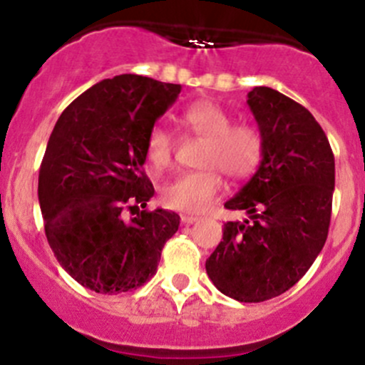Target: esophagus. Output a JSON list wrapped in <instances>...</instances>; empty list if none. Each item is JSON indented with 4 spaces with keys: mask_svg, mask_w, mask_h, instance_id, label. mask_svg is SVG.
<instances>
[{
    "mask_svg": "<svg viewBox=\"0 0 365 365\" xmlns=\"http://www.w3.org/2000/svg\"><path fill=\"white\" fill-rule=\"evenodd\" d=\"M200 217H194V215H182V222L183 224H187V226H189V224H196V222H200Z\"/></svg>",
    "mask_w": 365,
    "mask_h": 365,
    "instance_id": "esophagus-1",
    "label": "esophagus"
}]
</instances>
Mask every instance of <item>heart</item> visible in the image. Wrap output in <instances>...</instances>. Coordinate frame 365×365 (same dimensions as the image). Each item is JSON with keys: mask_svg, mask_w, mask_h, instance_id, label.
I'll return each instance as SVG.
<instances>
[{"mask_svg": "<svg viewBox=\"0 0 365 365\" xmlns=\"http://www.w3.org/2000/svg\"><path fill=\"white\" fill-rule=\"evenodd\" d=\"M187 132L203 138L206 145L200 157L197 171L185 173L165 183L160 190L162 203L178 212L201 213L219 194L222 180H245L259 169L264 157V139L259 128L251 123H233L227 109L213 101H197L182 113ZM175 141L164 127H153L145 141L146 162L157 171L173 160Z\"/></svg>", "mask_w": 365, "mask_h": 365, "instance_id": "obj_1", "label": "heart"}]
</instances>
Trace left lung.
<instances>
[{
	"label": "left lung",
	"instance_id": "8db88e82",
	"mask_svg": "<svg viewBox=\"0 0 365 365\" xmlns=\"http://www.w3.org/2000/svg\"><path fill=\"white\" fill-rule=\"evenodd\" d=\"M247 97L264 157L251 182L224 205L249 217L224 224L206 274L226 297L264 302L295 286L322 252L336 162L325 132L304 106L267 86Z\"/></svg>",
	"mask_w": 365,
	"mask_h": 365
}]
</instances>
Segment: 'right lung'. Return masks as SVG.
<instances>
[{"mask_svg": "<svg viewBox=\"0 0 365 365\" xmlns=\"http://www.w3.org/2000/svg\"><path fill=\"white\" fill-rule=\"evenodd\" d=\"M180 90L121 73L79 95L54 125L38 173L43 227L58 263L91 292L138 289L178 231V213L145 210L155 189L143 164L146 135Z\"/></svg>", "mask_w": 365, "mask_h": 365, "instance_id": "right-lung-1", "label": "right lung"}]
</instances>
